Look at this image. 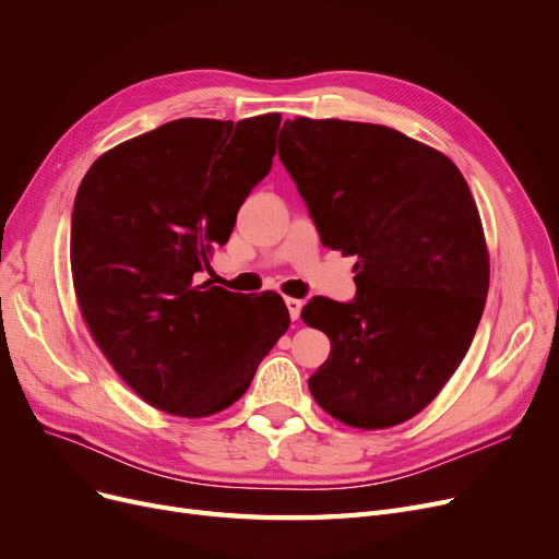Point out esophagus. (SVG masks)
<instances>
[{
	"label": "esophagus",
	"mask_w": 559,
	"mask_h": 559,
	"mask_svg": "<svg viewBox=\"0 0 559 559\" xmlns=\"http://www.w3.org/2000/svg\"><path fill=\"white\" fill-rule=\"evenodd\" d=\"M285 306H287V310H289L292 321H297V319H299V314H301L304 301H299V299H295V297H287V299H285Z\"/></svg>",
	"instance_id": "esophagus-1"
}]
</instances>
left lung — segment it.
Here are the masks:
<instances>
[{"label": "left lung", "instance_id": "8db88e82", "mask_svg": "<svg viewBox=\"0 0 559 559\" xmlns=\"http://www.w3.org/2000/svg\"><path fill=\"white\" fill-rule=\"evenodd\" d=\"M278 156L331 249L358 255V297L301 312L331 356L308 380L333 419L362 430L419 415L460 367L489 289L478 205L455 163L396 129L287 120Z\"/></svg>", "mask_w": 559, "mask_h": 559}]
</instances>
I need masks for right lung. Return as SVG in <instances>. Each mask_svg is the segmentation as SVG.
Wrapping results in <instances>:
<instances>
[{"mask_svg": "<svg viewBox=\"0 0 559 559\" xmlns=\"http://www.w3.org/2000/svg\"><path fill=\"white\" fill-rule=\"evenodd\" d=\"M281 112L183 117L102 154L79 186L70 262L95 344L124 383L174 417H213L251 385L289 329L276 292L213 281L240 205L272 169Z\"/></svg>", "mask_w": 559, "mask_h": 559, "instance_id": "1", "label": "right lung"}]
</instances>
